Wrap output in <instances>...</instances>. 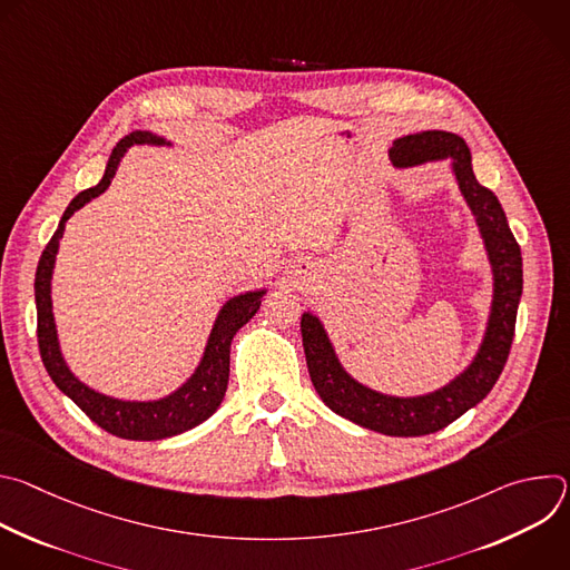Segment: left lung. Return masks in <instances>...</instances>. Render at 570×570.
Returning a JSON list of instances; mask_svg holds the SVG:
<instances>
[{"instance_id": "obj_1", "label": "left lung", "mask_w": 570, "mask_h": 570, "mask_svg": "<svg viewBox=\"0 0 570 570\" xmlns=\"http://www.w3.org/2000/svg\"><path fill=\"white\" fill-rule=\"evenodd\" d=\"M394 169H413L429 161H446L462 200L466 203L492 273V299L482 338L469 363L444 385L422 394H390L365 385L343 365L320 315L302 313V343L311 383L336 415L392 438H417L442 431L499 381L514 338L517 308L523 293L521 248L508 225L499 198L482 187L471 167V150L462 137L446 130H424L392 141L387 150Z\"/></svg>"}]
</instances>
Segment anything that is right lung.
Masks as SVG:
<instances>
[{"mask_svg":"<svg viewBox=\"0 0 570 570\" xmlns=\"http://www.w3.org/2000/svg\"><path fill=\"white\" fill-rule=\"evenodd\" d=\"M167 146L171 148L174 141L159 137L150 130H137L126 135L110 153L108 165L104 171V178L97 187L80 191L69 207L65 209L51 240L38 262L36 271V308H38V345L42 363L56 383V387L69 396L80 411H83L97 426L104 431L124 438V440H137V442H153L180 435L185 431L196 429L205 420H209L225 396L227 381H229V347L236 336V332L248 324L255 313L262 306V297L268 293V288H255L232 295L223 302L218 308L209 336L205 341L203 354L194 372L187 376L185 383H180L174 392L159 396V399H119L110 396L106 392H99L90 387L88 383L80 381L60 347L56 315H53V271L56 259L60 250V240L65 234L67 220L88 203L99 198L117 176V169L121 159L126 157L130 146Z\"/></svg>","mask_w":570,"mask_h":570,"instance_id":"right-lung-1","label":"right lung"}]
</instances>
